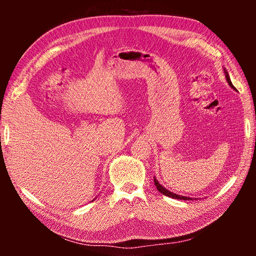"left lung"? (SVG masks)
Masks as SVG:
<instances>
[{"label": "left lung", "instance_id": "left-lung-1", "mask_svg": "<svg viewBox=\"0 0 256 256\" xmlns=\"http://www.w3.org/2000/svg\"><path fill=\"white\" fill-rule=\"evenodd\" d=\"M224 76H226V79H227L228 84L230 86L232 89H235V86H232V81H230V78H229V74H228V72H227L226 68H224ZM235 90H236V89H235ZM154 185H156V188H157V190H159V192L162 193V194H164V196H170V198H177V200H192V198H188V196H178V194H175V193L170 192V190H166V188H164L162 185H160V184H159V182H158L157 180H156V177H154Z\"/></svg>", "mask_w": 256, "mask_h": 256}]
</instances>
